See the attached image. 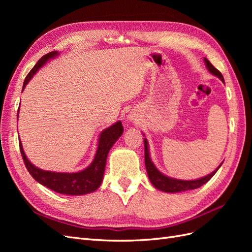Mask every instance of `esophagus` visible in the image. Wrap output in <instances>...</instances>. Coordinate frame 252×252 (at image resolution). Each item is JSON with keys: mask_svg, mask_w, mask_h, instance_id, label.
Returning <instances> with one entry per match:
<instances>
[{"mask_svg": "<svg viewBox=\"0 0 252 252\" xmlns=\"http://www.w3.org/2000/svg\"><path fill=\"white\" fill-rule=\"evenodd\" d=\"M134 118H132V117H130V121H132Z\"/></svg>", "mask_w": 252, "mask_h": 252, "instance_id": "34e87169", "label": "esophagus"}]
</instances>
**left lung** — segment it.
I'll return each instance as SVG.
<instances>
[{
  "label": "left lung",
  "mask_w": 252,
  "mask_h": 252,
  "mask_svg": "<svg viewBox=\"0 0 252 252\" xmlns=\"http://www.w3.org/2000/svg\"><path fill=\"white\" fill-rule=\"evenodd\" d=\"M204 62L206 64V67H207V69L213 75H216V77H218L223 83H225L222 73H220L207 59L205 58ZM144 148H145V165H146L148 178H149L152 185H154L157 189L162 190V191H164V192L174 193V192H181V191H186V190H192V189L199 188L202 185L206 184V183H207L213 177V175L216 174V172L219 170L220 165L223 164V163L220 164L215 171L211 172L208 175H206V177H204V178L192 180V181L177 180V179L166 177V175H164L162 172H159L157 169V167L155 166L154 163L151 162V159H150L149 151H148V143H147L146 139H144Z\"/></svg>",
  "instance_id": "obj_1"
}]
</instances>
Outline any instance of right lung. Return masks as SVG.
I'll list each match as a JSON object with an SVG mask.
<instances>
[{
  "label": "right lung",
  "mask_w": 252,
  "mask_h": 252,
  "mask_svg": "<svg viewBox=\"0 0 252 252\" xmlns=\"http://www.w3.org/2000/svg\"><path fill=\"white\" fill-rule=\"evenodd\" d=\"M59 53L57 51H51L47 55L42 57L37 63L34 65L30 72L25 78L24 84H23V90L26 87L27 83L32 80L33 74L40 69V68L47 62L51 58H55ZM20 108V107H19ZM19 116V111H18ZM124 131V128L122 126V122L119 121L116 124L105 129L100 134L98 139L97 150L94 158V162L90 164L89 167L80 172L74 173H62V172H53V171H45L37 167L33 166L28 161L25 156V152L23 150L22 143H20V151L23 158V161L26 166L28 172L32 174V177L39 182L43 186L53 190L58 193L67 194V195H82L94 192L100 187L103 181V175L105 171L106 159H107L108 152L112 145L120 138Z\"/></svg>",
  "instance_id": "1"
}]
</instances>
